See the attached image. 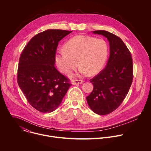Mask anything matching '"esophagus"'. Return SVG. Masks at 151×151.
<instances>
[{"mask_svg":"<svg viewBox=\"0 0 151 151\" xmlns=\"http://www.w3.org/2000/svg\"><path fill=\"white\" fill-rule=\"evenodd\" d=\"M83 81H82V80H80V79H75L72 81V84L73 85H77V84H80V83H83Z\"/></svg>","mask_w":151,"mask_h":151,"instance_id":"34e87169","label":"esophagus"}]
</instances>
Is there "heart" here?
<instances>
[{"instance_id":"obj_1","label":"heart","mask_w":151,"mask_h":151,"mask_svg":"<svg viewBox=\"0 0 151 151\" xmlns=\"http://www.w3.org/2000/svg\"><path fill=\"white\" fill-rule=\"evenodd\" d=\"M64 52L56 56L59 69L65 75H70L76 68L79 72L93 75L104 66L108 55L106 42L89 36L78 35L69 40L63 46Z\"/></svg>"}]
</instances>
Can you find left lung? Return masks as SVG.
<instances>
[{
  "instance_id": "8db88e82",
  "label": "left lung",
  "mask_w": 151,
  "mask_h": 151,
  "mask_svg": "<svg viewBox=\"0 0 151 151\" xmlns=\"http://www.w3.org/2000/svg\"><path fill=\"white\" fill-rule=\"evenodd\" d=\"M92 32L107 38L110 56L106 68L89 80L93 89L86 100L95 113L106 115L120 106L129 91L133 78V60L130 51L120 37L104 30Z\"/></svg>"
}]
</instances>
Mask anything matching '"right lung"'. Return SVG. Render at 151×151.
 Wrapping results in <instances>:
<instances>
[{"instance_id":"right-lung-1","label":"right lung","mask_w":151,"mask_h":151,"mask_svg":"<svg viewBox=\"0 0 151 151\" xmlns=\"http://www.w3.org/2000/svg\"><path fill=\"white\" fill-rule=\"evenodd\" d=\"M72 31L47 29L33 37L21 54L18 85L28 102L41 113L55 111L69 87V79L55 68L59 42Z\"/></svg>"}]
</instances>
